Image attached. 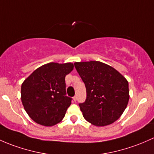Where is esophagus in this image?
<instances>
[{
  "label": "esophagus",
  "mask_w": 154,
  "mask_h": 154,
  "mask_svg": "<svg viewBox=\"0 0 154 154\" xmlns=\"http://www.w3.org/2000/svg\"><path fill=\"white\" fill-rule=\"evenodd\" d=\"M73 100H74V102L77 101V96H74V97H73Z\"/></svg>",
  "instance_id": "34e87169"
}]
</instances>
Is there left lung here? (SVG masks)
Here are the masks:
<instances>
[{
  "mask_svg": "<svg viewBox=\"0 0 154 154\" xmlns=\"http://www.w3.org/2000/svg\"><path fill=\"white\" fill-rule=\"evenodd\" d=\"M74 66L86 88V100L79 104L83 117L98 127L117 120L130 97L128 80L115 69L100 61L76 62Z\"/></svg>",
  "mask_w": 154,
  "mask_h": 154,
  "instance_id": "left-lung-1",
  "label": "left lung"
}]
</instances>
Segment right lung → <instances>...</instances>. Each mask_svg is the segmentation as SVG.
<instances>
[{"instance_id":"add662e5","label":"right lung","mask_w":154,"mask_h":154,"mask_svg":"<svg viewBox=\"0 0 154 154\" xmlns=\"http://www.w3.org/2000/svg\"><path fill=\"white\" fill-rule=\"evenodd\" d=\"M74 69L72 63H49L38 68L21 85V101L32 120L43 126L62 121L72 98L66 96L65 77Z\"/></svg>"}]
</instances>
